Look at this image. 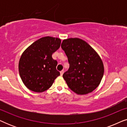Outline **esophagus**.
<instances>
[{
	"label": "esophagus",
	"mask_w": 127,
	"mask_h": 127,
	"mask_svg": "<svg viewBox=\"0 0 127 127\" xmlns=\"http://www.w3.org/2000/svg\"><path fill=\"white\" fill-rule=\"evenodd\" d=\"M64 73V70H61V72H60L61 76H62V75H63Z\"/></svg>",
	"instance_id": "1"
}]
</instances>
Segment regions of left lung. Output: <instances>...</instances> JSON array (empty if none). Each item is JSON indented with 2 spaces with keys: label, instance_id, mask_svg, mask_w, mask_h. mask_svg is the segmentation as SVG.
Wrapping results in <instances>:
<instances>
[{
  "label": "left lung",
  "instance_id": "1",
  "mask_svg": "<svg viewBox=\"0 0 127 127\" xmlns=\"http://www.w3.org/2000/svg\"><path fill=\"white\" fill-rule=\"evenodd\" d=\"M62 50L67 57L68 70L63 77L69 88L79 95L91 93L98 87L103 77V62L87 43L79 38L64 40Z\"/></svg>",
  "mask_w": 127,
  "mask_h": 127
}]
</instances>
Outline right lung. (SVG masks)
<instances>
[{"mask_svg":"<svg viewBox=\"0 0 127 127\" xmlns=\"http://www.w3.org/2000/svg\"><path fill=\"white\" fill-rule=\"evenodd\" d=\"M61 43L58 38L43 37L22 53L19 61V73L28 89L36 93L46 91L60 75L56 69L57 61L52 58V54L60 47Z\"/></svg>","mask_w":127,"mask_h":127,"instance_id":"obj_1","label":"right lung"}]
</instances>
